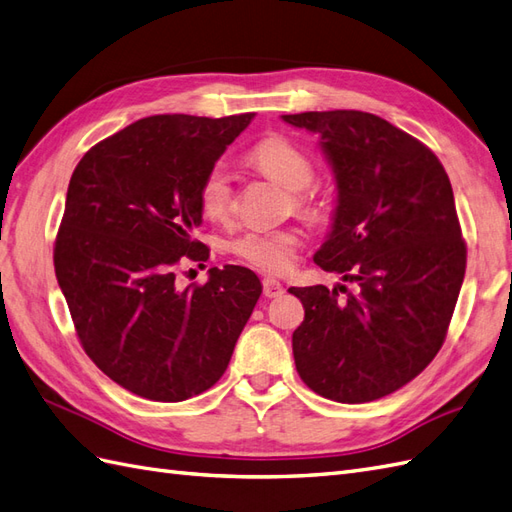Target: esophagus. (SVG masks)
<instances>
[{"instance_id":"34e87169","label":"esophagus","mask_w":512,"mask_h":512,"mask_svg":"<svg viewBox=\"0 0 512 512\" xmlns=\"http://www.w3.org/2000/svg\"><path fill=\"white\" fill-rule=\"evenodd\" d=\"M283 294V285L274 279H264V296L266 298H279Z\"/></svg>"}]
</instances>
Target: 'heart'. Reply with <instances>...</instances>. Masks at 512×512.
<instances>
[{"instance_id": "1", "label": "heart", "mask_w": 512, "mask_h": 512, "mask_svg": "<svg viewBox=\"0 0 512 512\" xmlns=\"http://www.w3.org/2000/svg\"><path fill=\"white\" fill-rule=\"evenodd\" d=\"M248 160L266 177L281 183L294 192L292 201L300 214L307 218L320 216V203L316 194L307 190L316 181V166L309 155L285 138H268L248 153ZM233 183L229 168L218 162L207 170L199 186L201 212L212 220H227L233 212ZM229 253L242 264L266 274H283L294 266L300 248V233L294 227L261 231L246 229L227 244Z\"/></svg>"}]
</instances>
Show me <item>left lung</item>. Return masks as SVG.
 I'll list each match as a JSON object with an SVG mask.
<instances>
[{
    "label": "left lung",
    "mask_w": 512,
    "mask_h": 512,
    "mask_svg": "<svg viewBox=\"0 0 512 512\" xmlns=\"http://www.w3.org/2000/svg\"><path fill=\"white\" fill-rule=\"evenodd\" d=\"M283 121L320 136L337 181L333 227L313 261L355 283L290 287L305 307L296 370L324 398L372 402L413 381L448 333L467 266L450 179L426 144L376 114Z\"/></svg>",
    "instance_id": "8db88e82"
}]
</instances>
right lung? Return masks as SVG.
<instances>
[{
	"instance_id": "right-lung-1",
	"label": "right lung",
	"mask_w": 512,
	"mask_h": 512,
	"mask_svg": "<svg viewBox=\"0 0 512 512\" xmlns=\"http://www.w3.org/2000/svg\"><path fill=\"white\" fill-rule=\"evenodd\" d=\"M253 114H157L97 142L75 166L54 266L77 337L116 385L181 402L218 383L261 294L242 266L179 290L175 268L207 261L192 238L199 186Z\"/></svg>"
}]
</instances>
